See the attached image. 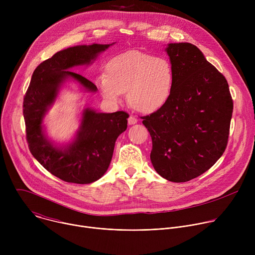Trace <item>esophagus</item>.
Instances as JSON below:
<instances>
[{
	"mask_svg": "<svg viewBox=\"0 0 255 255\" xmlns=\"http://www.w3.org/2000/svg\"><path fill=\"white\" fill-rule=\"evenodd\" d=\"M138 122V120L134 117V116H130L129 118H128V124L129 125H134V124H136Z\"/></svg>",
	"mask_w": 255,
	"mask_h": 255,
	"instance_id": "esophagus-1",
	"label": "esophagus"
}]
</instances>
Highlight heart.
Wrapping results in <instances>:
<instances>
[{"label":"heart","mask_w":255,"mask_h":255,"mask_svg":"<svg viewBox=\"0 0 255 255\" xmlns=\"http://www.w3.org/2000/svg\"><path fill=\"white\" fill-rule=\"evenodd\" d=\"M173 84L170 63L162 57L139 50L118 54L107 64V75L97 77L96 85L109 102L120 101L127 93L128 103L143 113H151L168 100Z\"/></svg>","instance_id":"b5f03b06"}]
</instances>
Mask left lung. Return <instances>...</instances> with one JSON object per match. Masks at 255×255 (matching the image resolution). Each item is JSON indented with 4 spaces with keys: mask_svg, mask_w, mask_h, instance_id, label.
<instances>
[{
    "mask_svg": "<svg viewBox=\"0 0 255 255\" xmlns=\"http://www.w3.org/2000/svg\"><path fill=\"white\" fill-rule=\"evenodd\" d=\"M173 84L165 104L143 125L152 139L150 160L156 172L185 183L212 167L228 142L233 101L229 86L194 44L168 43Z\"/></svg>",
    "mask_w": 255,
    "mask_h": 255,
    "instance_id": "left-lung-1",
    "label": "left lung"
}]
</instances>
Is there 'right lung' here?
I'll return each mask as SVG.
<instances>
[{
	"label": "right lung",
	"mask_w": 255,
	"mask_h": 255,
	"mask_svg": "<svg viewBox=\"0 0 255 255\" xmlns=\"http://www.w3.org/2000/svg\"><path fill=\"white\" fill-rule=\"evenodd\" d=\"M113 44L77 45L56 52L35 68L24 97L23 115L30 152L46 170L67 183L87 185L105 174L115 142L127 129L129 115L123 111L100 113L85 107L74 139L65 144H56L48 138L43 121L66 82L78 84L85 93H97L92 82L70 70L91 65Z\"/></svg>",
	"instance_id": "add662e5"
}]
</instances>
